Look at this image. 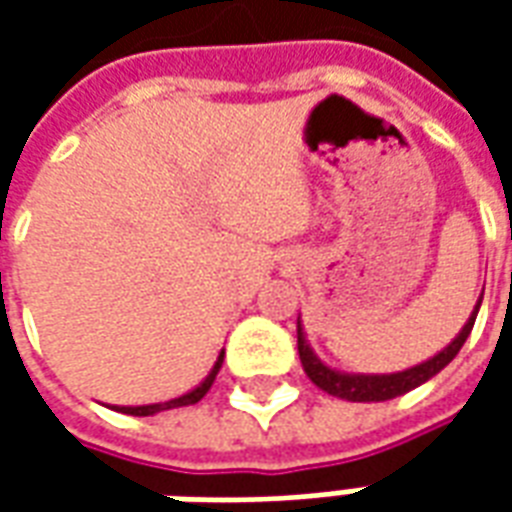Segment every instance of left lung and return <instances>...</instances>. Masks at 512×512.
Returning <instances> with one entry per match:
<instances>
[{
    "mask_svg": "<svg viewBox=\"0 0 512 512\" xmlns=\"http://www.w3.org/2000/svg\"><path fill=\"white\" fill-rule=\"evenodd\" d=\"M480 301H483V293H480ZM480 301H477V307L469 315V321L463 326L458 337L452 340L444 351L428 359V362H422L417 367H408V370H400V373H389V376H359V373H340V370H332V367H326L318 359V356L312 354V348L307 345V337L301 332V321H299V356H301V367H304V373L310 376V381L323 392H329L334 397H343V400H351V403H384V400H392L397 395H406L411 389H417L419 384H425L430 378L436 376L439 370L450 365L452 359L458 356V351L466 343V337L472 334L474 318H477V310H480Z\"/></svg>",
    "mask_w": 512,
    "mask_h": 512,
    "instance_id": "1",
    "label": "left lung"
}]
</instances>
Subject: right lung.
I'll return each mask as SVG.
<instances>
[{
	"label": "right lung",
	"mask_w": 512,
	"mask_h": 512,
	"mask_svg": "<svg viewBox=\"0 0 512 512\" xmlns=\"http://www.w3.org/2000/svg\"><path fill=\"white\" fill-rule=\"evenodd\" d=\"M222 362H224V351L219 354V359H216V365H213V370L208 373V378L202 381L197 389H191V392H186V395L175 397V400H167V403H153V406H115V411H123V414H134V417H150V414H158V411H167V408H180V406H194V403H200L202 397L208 395V389L213 386V381H216V373L222 370Z\"/></svg>",
	"instance_id": "add662e5"
}]
</instances>
